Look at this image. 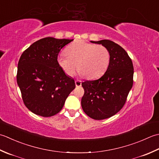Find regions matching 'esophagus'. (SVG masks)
Listing matches in <instances>:
<instances>
[{"mask_svg": "<svg viewBox=\"0 0 159 159\" xmlns=\"http://www.w3.org/2000/svg\"><path fill=\"white\" fill-rule=\"evenodd\" d=\"M75 85H76V86H82V81L76 80L75 81Z\"/></svg>", "mask_w": 159, "mask_h": 159, "instance_id": "34e87169", "label": "esophagus"}]
</instances>
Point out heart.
Segmentation results:
<instances>
[{"instance_id":"1","label":"heart","mask_w":159,"mask_h":159,"mask_svg":"<svg viewBox=\"0 0 159 159\" xmlns=\"http://www.w3.org/2000/svg\"><path fill=\"white\" fill-rule=\"evenodd\" d=\"M66 54L57 57L59 66L66 75L72 77L78 69L81 75L95 79L105 72L108 68L111 53L106 47L77 40L66 48Z\"/></svg>"}]
</instances>
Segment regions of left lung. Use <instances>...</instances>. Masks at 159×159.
<instances>
[{
    "label": "left lung",
    "instance_id": "left-lung-1",
    "mask_svg": "<svg viewBox=\"0 0 159 159\" xmlns=\"http://www.w3.org/2000/svg\"><path fill=\"white\" fill-rule=\"evenodd\" d=\"M90 42L108 48L111 60L99 79L82 83L84 95L81 104L90 118L102 120L115 115L124 106L133 85L134 68L128 54L119 44L109 40Z\"/></svg>",
    "mask_w": 159,
    "mask_h": 159
}]
</instances>
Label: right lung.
Listing matches in <instances>:
<instances>
[{"mask_svg": "<svg viewBox=\"0 0 159 159\" xmlns=\"http://www.w3.org/2000/svg\"><path fill=\"white\" fill-rule=\"evenodd\" d=\"M69 39L47 37L27 48L18 64L17 83L26 107L44 117L57 114L62 109L75 81L67 76L57 62V56Z\"/></svg>", "mask_w": 159, "mask_h": 159, "instance_id": "right-lung-1", "label": "right lung"}]
</instances>
